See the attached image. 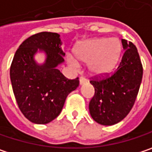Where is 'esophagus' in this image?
<instances>
[{"mask_svg": "<svg viewBox=\"0 0 152 152\" xmlns=\"http://www.w3.org/2000/svg\"><path fill=\"white\" fill-rule=\"evenodd\" d=\"M87 80H86V79H85L84 77H81L80 79V85H83V84H85V83H86Z\"/></svg>", "mask_w": 152, "mask_h": 152, "instance_id": "34e87169", "label": "esophagus"}]
</instances>
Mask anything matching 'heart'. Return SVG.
<instances>
[{
    "instance_id": "b5f03b06",
    "label": "heart",
    "mask_w": 152,
    "mask_h": 152,
    "mask_svg": "<svg viewBox=\"0 0 152 152\" xmlns=\"http://www.w3.org/2000/svg\"><path fill=\"white\" fill-rule=\"evenodd\" d=\"M122 46L118 39L98 38L80 43L74 48L76 58L89 64V72L93 77L104 78L116 68L121 55ZM72 66L78 68L79 61L73 57L67 58Z\"/></svg>"
}]
</instances>
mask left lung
<instances>
[{"instance_id":"1","label":"left lung","mask_w":152,"mask_h":152,"mask_svg":"<svg viewBox=\"0 0 152 152\" xmlns=\"http://www.w3.org/2000/svg\"><path fill=\"white\" fill-rule=\"evenodd\" d=\"M125 53L116 72L102 80L90 81L95 93L89 103L94 121L113 125L123 120L132 110L139 91L143 66L135 45L122 39Z\"/></svg>"}]
</instances>
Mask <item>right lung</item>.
<instances>
[{"label": "right lung", "mask_w": 152, "mask_h": 152, "mask_svg": "<svg viewBox=\"0 0 152 152\" xmlns=\"http://www.w3.org/2000/svg\"><path fill=\"white\" fill-rule=\"evenodd\" d=\"M57 33L41 32L25 39L15 52L10 66L13 92L20 112L34 124H48L56 118L66 99L79 86V78L66 79L57 66L65 53ZM44 51L46 60L39 65L35 53Z\"/></svg>", "instance_id": "add662e5"}]
</instances>
